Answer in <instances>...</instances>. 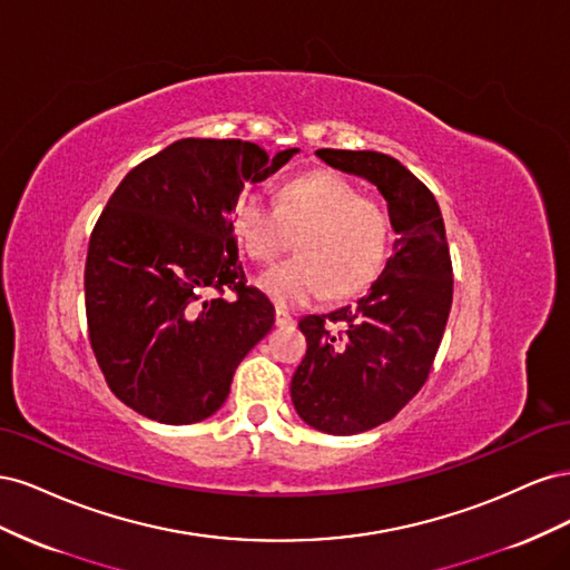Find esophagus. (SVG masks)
Instances as JSON below:
<instances>
[{
	"label": "esophagus",
	"mask_w": 570,
	"mask_h": 570,
	"mask_svg": "<svg viewBox=\"0 0 570 570\" xmlns=\"http://www.w3.org/2000/svg\"><path fill=\"white\" fill-rule=\"evenodd\" d=\"M295 321H292V316L287 312H283V308H275V325H292Z\"/></svg>",
	"instance_id": "obj_1"
}]
</instances>
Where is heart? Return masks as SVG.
<instances>
[{
    "label": "heart",
    "instance_id": "heart-1",
    "mask_svg": "<svg viewBox=\"0 0 570 570\" xmlns=\"http://www.w3.org/2000/svg\"><path fill=\"white\" fill-rule=\"evenodd\" d=\"M239 247L258 264L289 249L297 258L273 266L256 278V287L278 306H302L321 299L354 297L383 273L392 223L385 206L361 197V189L333 170H314L285 180L275 206L245 195L233 212Z\"/></svg>",
    "mask_w": 570,
    "mask_h": 570
}]
</instances>
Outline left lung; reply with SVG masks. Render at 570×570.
Wrapping results in <instances>:
<instances>
[{
	"label": "left lung",
	"mask_w": 570,
	"mask_h": 570,
	"mask_svg": "<svg viewBox=\"0 0 570 570\" xmlns=\"http://www.w3.org/2000/svg\"><path fill=\"white\" fill-rule=\"evenodd\" d=\"M316 157L373 183L396 233L364 297L299 321L306 356L292 375V404L321 433L356 435L394 419L423 387L450 318L452 262L440 206L406 166L381 151Z\"/></svg>",
	"instance_id": "obj_1"
}]
</instances>
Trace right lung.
Returning a JSON list of instances; mask_svg holds the SVG:
<instances>
[{"label": "right lung", "mask_w": 570, "mask_h": 570, "mask_svg": "<svg viewBox=\"0 0 570 570\" xmlns=\"http://www.w3.org/2000/svg\"><path fill=\"white\" fill-rule=\"evenodd\" d=\"M297 151L185 137L116 187L90 237L85 312L97 364L132 411L189 425L226 402L239 361L275 321L264 292L245 285L230 214L247 183ZM228 288L235 301L222 297Z\"/></svg>", "instance_id": "1"}]
</instances>
